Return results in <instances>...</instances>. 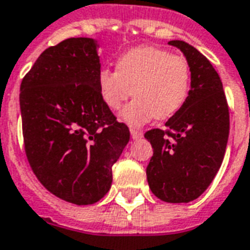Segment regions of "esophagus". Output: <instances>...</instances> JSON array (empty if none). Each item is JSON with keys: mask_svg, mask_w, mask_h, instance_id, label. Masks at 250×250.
<instances>
[{"mask_svg": "<svg viewBox=\"0 0 250 250\" xmlns=\"http://www.w3.org/2000/svg\"><path fill=\"white\" fill-rule=\"evenodd\" d=\"M130 134L133 139H139L143 137V133L141 130H137V129H130Z\"/></svg>", "mask_w": 250, "mask_h": 250, "instance_id": "esophagus-1", "label": "esophagus"}]
</instances>
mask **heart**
<instances>
[{"mask_svg":"<svg viewBox=\"0 0 250 250\" xmlns=\"http://www.w3.org/2000/svg\"><path fill=\"white\" fill-rule=\"evenodd\" d=\"M117 70L102 69L98 88L105 105L113 111L134 95L120 119L139 126L156 117L168 119L187 102L190 91V65L181 56L155 46H137L117 60Z\"/></svg>","mask_w":250,"mask_h":250,"instance_id":"b5f03b06","label":"heart"}]
</instances>
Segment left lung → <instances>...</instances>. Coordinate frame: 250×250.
Instances as JSON below:
<instances>
[{"label": "left lung", "mask_w": 250, "mask_h": 250, "mask_svg": "<svg viewBox=\"0 0 250 250\" xmlns=\"http://www.w3.org/2000/svg\"><path fill=\"white\" fill-rule=\"evenodd\" d=\"M190 65V91L184 105L145 138L154 150L147 181L159 199L188 204L202 194L219 171L229 134V112L223 84L211 62L183 40H171Z\"/></svg>", "instance_id": "left-lung-1"}]
</instances>
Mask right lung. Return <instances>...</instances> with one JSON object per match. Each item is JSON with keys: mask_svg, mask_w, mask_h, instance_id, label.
Segmentation results:
<instances>
[{"mask_svg": "<svg viewBox=\"0 0 250 250\" xmlns=\"http://www.w3.org/2000/svg\"><path fill=\"white\" fill-rule=\"evenodd\" d=\"M98 42L70 38L39 56L19 94L27 159L42 187L74 205L107 194L130 139L98 88Z\"/></svg>", "mask_w": 250, "mask_h": 250, "instance_id": "obj_1", "label": "right lung"}]
</instances>
